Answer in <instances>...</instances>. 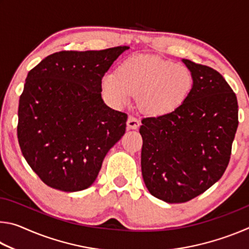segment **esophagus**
I'll use <instances>...</instances> for the list:
<instances>
[{"instance_id": "34e87169", "label": "esophagus", "mask_w": 249, "mask_h": 249, "mask_svg": "<svg viewBox=\"0 0 249 249\" xmlns=\"http://www.w3.org/2000/svg\"><path fill=\"white\" fill-rule=\"evenodd\" d=\"M126 125H127L128 129H137L138 127H140L141 122H140V120H137L135 116L130 115V116H128L127 123H126Z\"/></svg>"}]
</instances>
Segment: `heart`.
<instances>
[{
	"mask_svg": "<svg viewBox=\"0 0 249 249\" xmlns=\"http://www.w3.org/2000/svg\"><path fill=\"white\" fill-rule=\"evenodd\" d=\"M102 92L114 105L129 102L137 95V105L150 116L175 112L190 95L193 75L187 67L153 54H138L122 62L115 75H104Z\"/></svg>",
	"mask_w": 249,
	"mask_h": 249,
	"instance_id": "heart-1",
	"label": "heart"
}]
</instances>
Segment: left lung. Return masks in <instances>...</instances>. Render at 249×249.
<instances>
[{"instance_id": "obj_1", "label": "left lung", "mask_w": 249, "mask_h": 249, "mask_svg": "<svg viewBox=\"0 0 249 249\" xmlns=\"http://www.w3.org/2000/svg\"><path fill=\"white\" fill-rule=\"evenodd\" d=\"M193 75L187 101L168 115L142 121V175L148 191L183 203L221 179L238 126L237 98L216 70L182 59Z\"/></svg>"}]
</instances>
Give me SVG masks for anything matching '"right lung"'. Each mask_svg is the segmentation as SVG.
Segmentation results:
<instances>
[{
  "mask_svg": "<svg viewBox=\"0 0 249 249\" xmlns=\"http://www.w3.org/2000/svg\"><path fill=\"white\" fill-rule=\"evenodd\" d=\"M128 48L64 50L28 72L19 98L18 138L27 163L50 188H89L105 155L125 134L127 114L104 103L101 82Z\"/></svg>",
  "mask_w": 249,
  "mask_h": 249,
  "instance_id": "1",
  "label": "right lung"
}]
</instances>
